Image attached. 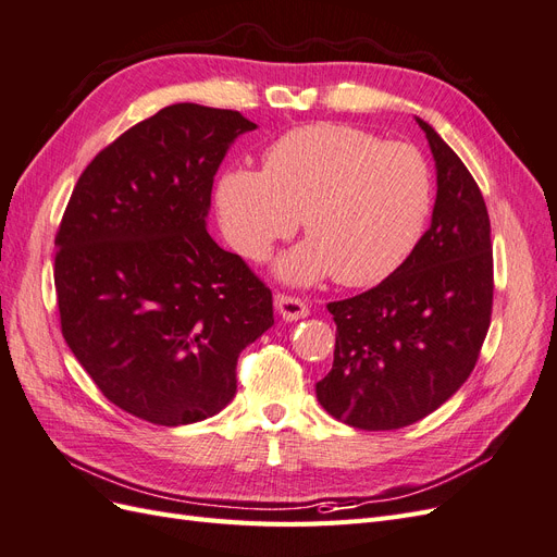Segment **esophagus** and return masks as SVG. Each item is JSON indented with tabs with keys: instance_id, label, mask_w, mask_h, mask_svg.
<instances>
[{
	"instance_id": "esophagus-1",
	"label": "esophagus",
	"mask_w": 557,
	"mask_h": 557,
	"mask_svg": "<svg viewBox=\"0 0 557 557\" xmlns=\"http://www.w3.org/2000/svg\"><path fill=\"white\" fill-rule=\"evenodd\" d=\"M276 311L281 313L283 320H299L309 315V305L301 301L299 297H290V295H276L274 299Z\"/></svg>"
}]
</instances>
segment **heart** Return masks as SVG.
<instances>
[{"label": "heart", "mask_w": 557, "mask_h": 557, "mask_svg": "<svg viewBox=\"0 0 557 557\" xmlns=\"http://www.w3.org/2000/svg\"><path fill=\"white\" fill-rule=\"evenodd\" d=\"M215 211L232 248L264 260L305 227L307 242L278 262L290 283L334 276L360 288L404 264L432 207L428 162L409 144L381 141L344 123H311L264 150V170L227 164L215 181Z\"/></svg>", "instance_id": "1"}]
</instances>
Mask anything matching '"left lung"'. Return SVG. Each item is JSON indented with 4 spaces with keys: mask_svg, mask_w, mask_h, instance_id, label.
<instances>
[{
    "mask_svg": "<svg viewBox=\"0 0 557 557\" xmlns=\"http://www.w3.org/2000/svg\"><path fill=\"white\" fill-rule=\"evenodd\" d=\"M432 225L376 288L330 301L334 362L323 409L358 430H399L436 411L474 369L493 313L491 218L474 176L432 125Z\"/></svg>",
    "mask_w": 557,
    "mask_h": 557,
    "instance_id": "1",
    "label": "left lung"
}]
</instances>
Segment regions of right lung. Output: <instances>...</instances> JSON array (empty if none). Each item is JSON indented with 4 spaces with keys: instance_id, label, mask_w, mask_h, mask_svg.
<instances>
[{
    "instance_id": "right-lung-1",
    "label": "right lung",
    "mask_w": 557,
    "mask_h": 557,
    "mask_svg": "<svg viewBox=\"0 0 557 557\" xmlns=\"http://www.w3.org/2000/svg\"><path fill=\"white\" fill-rule=\"evenodd\" d=\"M256 127L239 111L164 107L99 150L64 209L62 336L104 397L148 423L225 409L239 352L274 325L272 290L207 232L218 166Z\"/></svg>"
}]
</instances>
